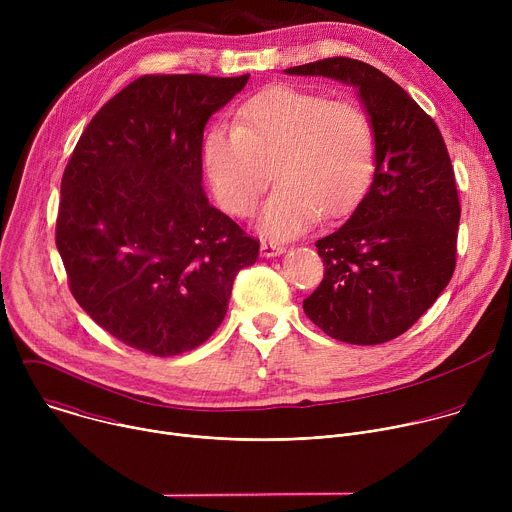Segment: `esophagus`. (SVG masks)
<instances>
[{
	"label": "esophagus",
	"mask_w": 512,
	"mask_h": 512,
	"mask_svg": "<svg viewBox=\"0 0 512 512\" xmlns=\"http://www.w3.org/2000/svg\"><path fill=\"white\" fill-rule=\"evenodd\" d=\"M261 253H263V257H277V255L285 253V247L277 245V243H271V241H263L261 243Z\"/></svg>",
	"instance_id": "34e87169"
}]
</instances>
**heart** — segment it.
<instances>
[{
	"instance_id": "b5f03b06",
	"label": "heart",
	"mask_w": 512,
	"mask_h": 512,
	"mask_svg": "<svg viewBox=\"0 0 512 512\" xmlns=\"http://www.w3.org/2000/svg\"><path fill=\"white\" fill-rule=\"evenodd\" d=\"M204 168L216 200L249 216L273 176L277 186L261 229L294 237L316 218L348 214L369 192L377 168L371 115L354 101L291 87H271L245 101L235 125L204 139Z\"/></svg>"
}]
</instances>
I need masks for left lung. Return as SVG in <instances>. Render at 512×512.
<instances>
[{"label": "left lung", "instance_id": "obj_1", "mask_svg": "<svg viewBox=\"0 0 512 512\" xmlns=\"http://www.w3.org/2000/svg\"><path fill=\"white\" fill-rule=\"evenodd\" d=\"M358 89L373 119V186L348 221L316 241L324 279L304 300L306 316L348 344H383L407 332L456 269L460 198L435 121L379 68L332 56L285 68Z\"/></svg>", "mask_w": 512, "mask_h": 512}]
</instances>
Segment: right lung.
<instances>
[{"label":"right lung","instance_id":"obj_1","mask_svg":"<svg viewBox=\"0 0 512 512\" xmlns=\"http://www.w3.org/2000/svg\"><path fill=\"white\" fill-rule=\"evenodd\" d=\"M249 81L143 75L107 101L64 168L56 247L79 306L119 342L176 356L221 326L259 241L208 204V117Z\"/></svg>","mask_w":512,"mask_h":512}]
</instances>
